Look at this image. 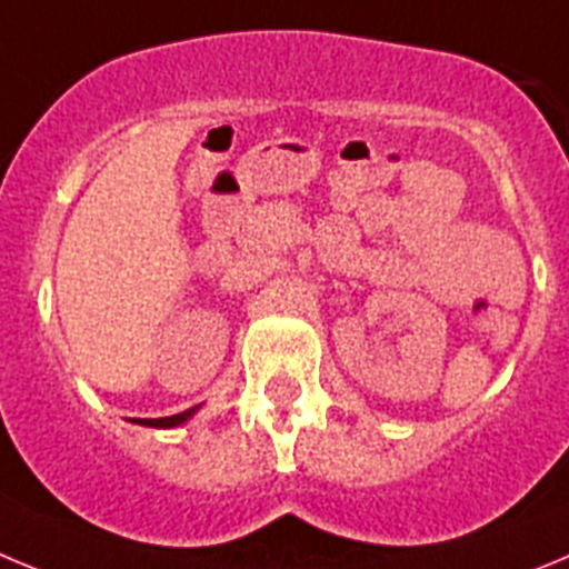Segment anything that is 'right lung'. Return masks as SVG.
<instances>
[{
  "instance_id": "add662e5",
  "label": "right lung",
  "mask_w": 569,
  "mask_h": 569,
  "mask_svg": "<svg viewBox=\"0 0 569 569\" xmlns=\"http://www.w3.org/2000/svg\"><path fill=\"white\" fill-rule=\"evenodd\" d=\"M192 411H196V408H189V411H183V413H176V417H161V419H141V425H152V428H172V425H181V422H187V419L192 417Z\"/></svg>"
}]
</instances>
